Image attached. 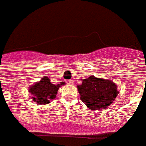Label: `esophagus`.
Returning a JSON list of instances; mask_svg holds the SVG:
<instances>
[{
    "instance_id": "obj_1",
    "label": "esophagus",
    "mask_w": 146,
    "mask_h": 146,
    "mask_svg": "<svg viewBox=\"0 0 146 146\" xmlns=\"http://www.w3.org/2000/svg\"><path fill=\"white\" fill-rule=\"evenodd\" d=\"M68 83L69 84H73V80H68Z\"/></svg>"
}]
</instances>
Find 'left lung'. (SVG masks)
I'll use <instances>...</instances> for the list:
<instances>
[{"mask_svg": "<svg viewBox=\"0 0 146 146\" xmlns=\"http://www.w3.org/2000/svg\"><path fill=\"white\" fill-rule=\"evenodd\" d=\"M80 100L89 109L97 111L110 106L119 92L117 86L112 80L90 76L77 86Z\"/></svg>", "mask_w": 146, "mask_h": 146, "instance_id": "1", "label": "left lung"}]
</instances>
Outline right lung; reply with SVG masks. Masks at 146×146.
Here are the masks:
<instances>
[{
	"label": "right lung",
	"mask_w": 146,
	"mask_h": 146,
	"mask_svg": "<svg viewBox=\"0 0 146 146\" xmlns=\"http://www.w3.org/2000/svg\"><path fill=\"white\" fill-rule=\"evenodd\" d=\"M64 85L65 82L63 81L58 85H54L50 82V79L44 76L40 81L36 82L29 88V92L31 94V98L35 102L39 105H46L56 97L58 90Z\"/></svg>",
	"instance_id": "1"
}]
</instances>
